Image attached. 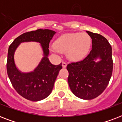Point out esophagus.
Here are the masks:
<instances>
[{"instance_id":"1","label":"esophagus","mask_w":122,"mask_h":122,"mask_svg":"<svg viewBox=\"0 0 122 122\" xmlns=\"http://www.w3.org/2000/svg\"><path fill=\"white\" fill-rule=\"evenodd\" d=\"M67 66V63H66V62H65V61H63V63H62V66L63 67V68H66Z\"/></svg>"}]
</instances>
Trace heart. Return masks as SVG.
Returning a JSON list of instances; mask_svg holds the SVG:
<instances>
[{"instance_id": "b5f03b06", "label": "heart", "mask_w": 122, "mask_h": 122, "mask_svg": "<svg viewBox=\"0 0 122 122\" xmlns=\"http://www.w3.org/2000/svg\"><path fill=\"white\" fill-rule=\"evenodd\" d=\"M56 52H66L71 61H79L87 55L91 46V38L85 33H66L61 35L56 41Z\"/></svg>"}]
</instances>
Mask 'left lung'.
I'll return each mask as SVG.
<instances>
[{
    "label": "left lung",
    "mask_w": 122,
    "mask_h": 122,
    "mask_svg": "<svg viewBox=\"0 0 122 122\" xmlns=\"http://www.w3.org/2000/svg\"><path fill=\"white\" fill-rule=\"evenodd\" d=\"M92 39V49L80 61L67 65L69 86L73 94L90 100L99 96L108 86L113 72L112 49L107 39L87 31ZM97 58L101 61L96 62Z\"/></svg>",
    "instance_id": "8db88e82"
}]
</instances>
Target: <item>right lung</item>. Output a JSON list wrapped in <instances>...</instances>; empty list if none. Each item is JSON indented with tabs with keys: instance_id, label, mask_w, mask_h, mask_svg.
Masks as SVG:
<instances>
[{
	"instance_id": "right-lung-1",
	"label": "right lung",
	"mask_w": 122,
	"mask_h": 122,
	"mask_svg": "<svg viewBox=\"0 0 122 122\" xmlns=\"http://www.w3.org/2000/svg\"><path fill=\"white\" fill-rule=\"evenodd\" d=\"M56 32L48 29H39L23 33L9 47L7 71L9 78L16 92L24 98L39 101L46 98L51 93L55 80L62 68V63L54 65L47 57L49 43ZM25 41H37L41 44L44 56L33 72L22 73L14 63V54L20 43Z\"/></svg>"
}]
</instances>
